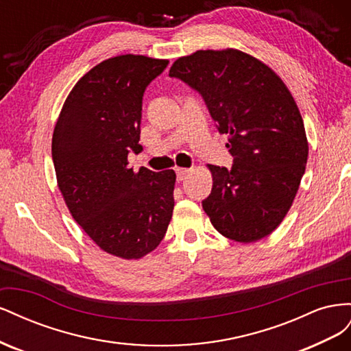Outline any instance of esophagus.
<instances>
[{
	"mask_svg": "<svg viewBox=\"0 0 351 351\" xmlns=\"http://www.w3.org/2000/svg\"><path fill=\"white\" fill-rule=\"evenodd\" d=\"M176 173H177V180H178V182H183V180H186L190 176V173H192V169H189V168H177Z\"/></svg>",
	"mask_w": 351,
	"mask_h": 351,
	"instance_id": "1",
	"label": "esophagus"
}]
</instances>
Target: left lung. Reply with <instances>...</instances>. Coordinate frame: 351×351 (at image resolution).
Returning <instances> with one entry per match:
<instances>
[{"label":"left lung","instance_id":"1","mask_svg":"<svg viewBox=\"0 0 351 351\" xmlns=\"http://www.w3.org/2000/svg\"><path fill=\"white\" fill-rule=\"evenodd\" d=\"M169 76L202 95L218 132L228 136L234 164L208 165L212 190L202 206L212 226L239 243L269 236L293 205L309 155L289 88L262 61L232 48L180 57Z\"/></svg>","mask_w":351,"mask_h":351}]
</instances>
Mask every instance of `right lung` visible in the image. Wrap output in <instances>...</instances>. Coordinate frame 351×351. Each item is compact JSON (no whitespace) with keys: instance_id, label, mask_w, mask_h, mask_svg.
Wrapping results in <instances>:
<instances>
[{"instance_id":"obj_1","label":"right lung","mask_w":351,"mask_h":351,"mask_svg":"<svg viewBox=\"0 0 351 351\" xmlns=\"http://www.w3.org/2000/svg\"><path fill=\"white\" fill-rule=\"evenodd\" d=\"M168 60L117 56L74 84L52 134L58 189L74 221L112 256L141 259L162 241L174 209L176 173H134L142 99Z\"/></svg>"}]
</instances>
